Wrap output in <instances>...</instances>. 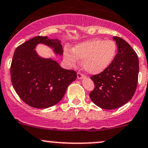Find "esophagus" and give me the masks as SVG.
<instances>
[{"label": "esophagus", "mask_w": 148, "mask_h": 148, "mask_svg": "<svg viewBox=\"0 0 148 148\" xmlns=\"http://www.w3.org/2000/svg\"><path fill=\"white\" fill-rule=\"evenodd\" d=\"M77 78H78V79H82L83 77H85V75L82 73L78 72V73H77Z\"/></svg>", "instance_id": "34e87169"}]
</instances>
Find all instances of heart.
I'll return each instance as SVG.
<instances>
[{"instance_id": "heart-1", "label": "heart", "mask_w": 148, "mask_h": 148, "mask_svg": "<svg viewBox=\"0 0 148 148\" xmlns=\"http://www.w3.org/2000/svg\"><path fill=\"white\" fill-rule=\"evenodd\" d=\"M117 44L112 40L94 38L79 43L73 51L66 49L65 59L75 65L77 58L83 60V67L90 74H98L110 65L117 54Z\"/></svg>"}]
</instances>
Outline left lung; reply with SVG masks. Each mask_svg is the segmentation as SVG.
Masks as SVG:
<instances>
[{"label": "left lung", "instance_id": "8db88e82", "mask_svg": "<svg viewBox=\"0 0 148 148\" xmlns=\"http://www.w3.org/2000/svg\"><path fill=\"white\" fill-rule=\"evenodd\" d=\"M118 53L104 71L90 77L95 84L90 92L91 100L106 110L118 108L132 98L136 90L139 60L132 47L121 38L113 37Z\"/></svg>", "mask_w": 148, "mask_h": 148}]
</instances>
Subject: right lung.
<instances>
[{"label": "right lung", "instance_id": "add662e5", "mask_svg": "<svg viewBox=\"0 0 148 148\" xmlns=\"http://www.w3.org/2000/svg\"><path fill=\"white\" fill-rule=\"evenodd\" d=\"M43 43L63 54V47L57 39L36 36L15 50L10 65L13 88L21 100L36 108H47L61 100L67 88L77 77L73 70L62 68L51 58H42L36 53V46Z\"/></svg>", "mask_w": 148, "mask_h": 148}]
</instances>
